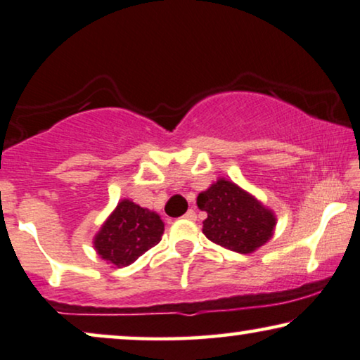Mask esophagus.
<instances>
[{
    "label": "esophagus",
    "mask_w": 360,
    "mask_h": 360,
    "mask_svg": "<svg viewBox=\"0 0 360 360\" xmlns=\"http://www.w3.org/2000/svg\"><path fill=\"white\" fill-rule=\"evenodd\" d=\"M184 217L189 219V220H195V210L194 209H189L188 212L184 214Z\"/></svg>",
    "instance_id": "34e87169"
}]
</instances>
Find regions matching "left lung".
Listing matches in <instances>:
<instances>
[{
	"instance_id": "left-lung-1",
	"label": "left lung",
	"mask_w": 360,
	"mask_h": 360,
	"mask_svg": "<svg viewBox=\"0 0 360 360\" xmlns=\"http://www.w3.org/2000/svg\"><path fill=\"white\" fill-rule=\"evenodd\" d=\"M198 207L207 212L204 236L237 253H252L265 245L276 225L270 209L224 177L198 195Z\"/></svg>"
}]
</instances>
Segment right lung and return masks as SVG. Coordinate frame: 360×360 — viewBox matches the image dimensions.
<instances>
[{"instance_id":"obj_1","label":"right lung","mask_w":360,"mask_h":360,"mask_svg":"<svg viewBox=\"0 0 360 360\" xmlns=\"http://www.w3.org/2000/svg\"><path fill=\"white\" fill-rule=\"evenodd\" d=\"M165 232L160 215L123 199L94 237L95 250L115 266H128L158 245Z\"/></svg>"}]
</instances>
